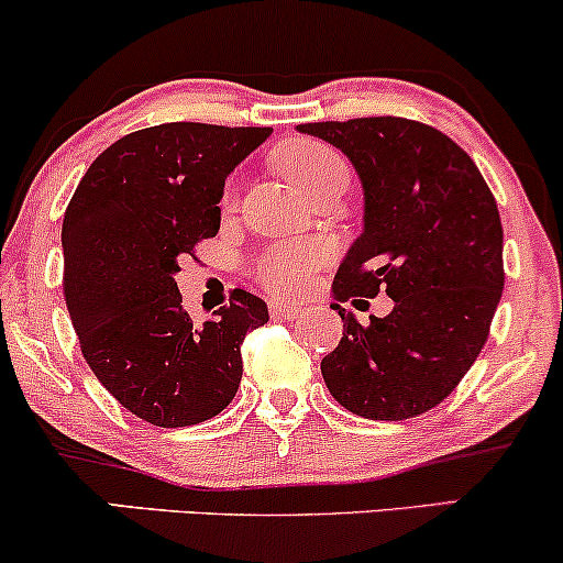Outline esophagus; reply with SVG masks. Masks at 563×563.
Segmentation results:
<instances>
[{"instance_id":"34e87169","label":"esophagus","mask_w":563,"mask_h":563,"mask_svg":"<svg viewBox=\"0 0 563 563\" xmlns=\"http://www.w3.org/2000/svg\"><path fill=\"white\" fill-rule=\"evenodd\" d=\"M269 314L273 318H286L294 320L301 314V303H288V301H269Z\"/></svg>"}]
</instances>
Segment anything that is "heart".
<instances>
[{
  "mask_svg": "<svg viewBox=\"0 0 563 563\" xmlns=\"http://www.w3.org/2000/svg\"><path fill=\"white\" fill-rule=\"evenodd\" d=\"M275 164L283 174H288L296 185L307 192L309 200L320 192L333 190V187H346L349 166L346 161L318 140H290L277 147ZM235 203V187H228L224 196V209ZM322 264V249L314 243H286L275 249L262 251L251 262V275L267 288L269 294H296L303 288Z\"/></svg>",
  "mask_w": 563,
  "mask_h": 563,
  "instance_id": "1",
  "label": "heart"
}]
</instances>
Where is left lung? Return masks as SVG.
<instances>
[{"mask_svg": "<svg viewBox=\"0 0 563 563\" xmlns=\"http://www.w3.org/2000/svg\"><path fill=\"white\" fill-rule=\"evenodd\" d=\"M331 142L360 174L365 230L333 280L335 301L384 290L386 318L344 335L320 371L354 416L405 421L455 391L487 344L500 303L503 224L493 190L457 142L397 115L296 126Z\"/></svg>", "mask_w": 563, "mask_h": 563, "instance_id": "1", "label": "left lung"}]
</instances>
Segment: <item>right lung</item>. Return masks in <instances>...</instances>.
Listing matches in <instances>:
<instances>
[{
  "label": "right lung",
  "mask_w": 563,
  "mask_h": 563,
  "mask_svg": "<svg viewBox=\"0 0 563 563\" xmlns=\"http://www.w3.org/2000/svg\"><path fill=\"white\" fill-rule=\"evenodd\" d=\"M269 126L174 121L115 140L89 166L63 219V294L92 373L132 416L203 423L235 397L245 333L267 303L235 288L196 322L174 273L219 232L224 179Z\"/></svg>",
  "instance_id": "1"
}]
</instances>
